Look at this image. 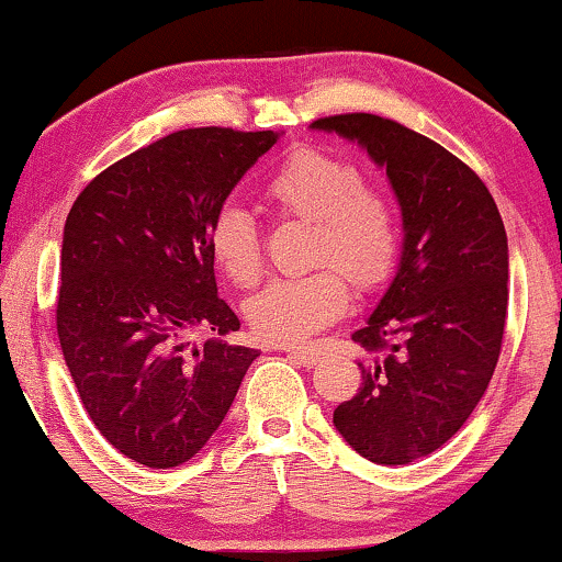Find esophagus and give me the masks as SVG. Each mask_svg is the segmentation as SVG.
<instances>
[{
    "instance_id": "obj_1",
    "label": "esophagus",
    "mask_w": 562,
    "mask_h": 562,
    "mask_svg": "<svg viewBox=\"0 0 562 562\" xmlns=\"http://www.w3.org/2000/svg\"><path fill=\"white\" fill-rule=\"evenodd\" d=\"M283 350H286L289 356L296 360V363H302L306 368H314L319 363V350L306 348V345H299V348H283Z\"/></svg>"
}]
</instances>
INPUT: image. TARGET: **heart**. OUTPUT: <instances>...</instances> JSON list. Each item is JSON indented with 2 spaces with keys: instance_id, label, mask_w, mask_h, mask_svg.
Segmentation results:
<instances>
[{
  "instance_id": "obj_1",
  "label": "heart",
  "mask_w": 562,
  "mask_h": 562,
  "mask_svg": "<svg viewBox=\"0 0 562 562\" xmlns=\"http://www.w3.org/2000/svg\"><path fill=\"white\" fill-rule=\"evenodd\" d=\"M281 214L312 220L310 260L296 276H281L248 299L245 314L268 342H299L327 325L348 304V279L371 289L391 273L398 256V217L391 196L363 183L350 158L322 148L291 150L263 183ZM210 250L237 286H250L263 271L256 220L240 206H225L210 227Z\"/></svg>"
}]
</instances>
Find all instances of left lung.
Masks as SVG:
<instances>
[{
	"label": "left lung",
	"mask_w": 562,
	"mask_h": 562,
	"mask_svg": "<svg viewBox=\"0 0 562 562\" xmlns=\"http://www.w3.org/2000/svg\"><path fill=\"white\" fill-rule=\"evenodd\" d=\"M312 127L363 145L404 220L394 281L352 333L368 352L363 383L333 422L371 463H414L465 425L498 363L509 304L502 214L471 166L402 122L352 112Z\"/></svg>",
	"instance_id": "left-lung-1"
}]
</instances>
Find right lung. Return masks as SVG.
Here are the masks:
<instances>
[{"mask_svg":"<svg viewBox=\"0 0 562 562\" xmlns=\"http://www.w3.org/2000/svg\"><path fill=\"white\" fill-rule=\"evenodd\" d=\"M279 135L179 130L104 168L76 196L56 329L94 427L122 456L176 468L204 448L260 352L217 296L210 227ZM194 328L213 337L191 346Z\"/></svg>","mask_w":562,"mask_h":562,"instance_id":"add662e5","label":"right lung"}]
</instances>
